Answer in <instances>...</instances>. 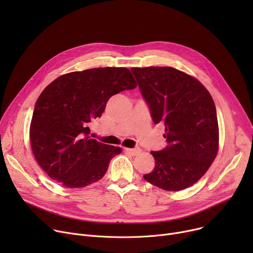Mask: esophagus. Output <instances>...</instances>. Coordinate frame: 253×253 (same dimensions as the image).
Here are the masks:
<instances>
[{"label": "esophagus", "mask_w": 253, "mask_h": 253, "mask_svg": "<svg viewBox=\"0 0 253 253\" xmlns=\"http://www.w3.org/2000/svg\"><path fill=\"white\" fill-rule=\"evenodd\" d=\"M124 151H125L126 153L132 155V156H136L137 154L140 153V149H139V148H134V149H128V148H127V149H124Z\"/></svg>", "instance_id": "esophagus-1"}]
</instances>
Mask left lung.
<instances>
[{
    "label": "left lung",
    "mask_w": 253,
    "mask_h": 253,
    "mask_svg": "<svg viewBox=\"0 0 253 253\" xmlns=\"http://www.w3.org/2000/svg\"><path fill=\"white\" fill-rule=\"evenodd\" d=\"M153 122L163 123L168 145L151 152L155 168L143 178L165 191L184 190L200 179L217 154L213 99L197 79L168 66L132 68Z\"/></svg>",
    "instance_id": "left-lung-1"
}]
</instances>
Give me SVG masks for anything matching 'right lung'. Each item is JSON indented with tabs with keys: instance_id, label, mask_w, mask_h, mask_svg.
I'll return each instance as SVG.
<instances>
[{
	"instance_id": "add662e5",
	"label": "right lung",
	"mask_w": 253,
	"mask_h": 253,
	"mask_svg": "<svg viewBox=\"0 0 253 253\" xmlns=\"http://www.w3.org/2000/svg\"><path fill=\"white\" fill-rule=\"evenodd\" d=\"M136 87L125 68H98L58 77L39 96L30 138L39 165L66 188H84L101 179L121 149L89 136L109 99Z\"/></svg>"
}]
</instances>
